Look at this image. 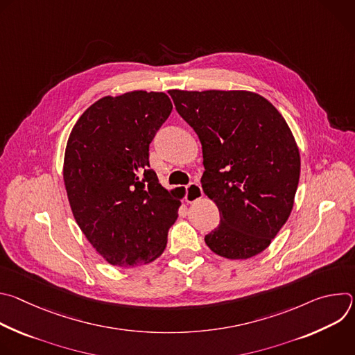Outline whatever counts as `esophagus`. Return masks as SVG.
<instances>
[{
    "instance_id": "1",
    "label": "esophagus",
    "mask_w": 355,
    "mask_h": 355,
    "mask_svg": "<svg viewBox=\"0 0 355 355\" xmlns=\"http://www.w3.org/2000/svg\"><path fill=\"white\" fill-rule=\"evenodd\" d=\"M202 195H204V192H202L200 185H199L198 182H191V184L187 187L185 200L188 202V204H192V202H196L198 199H200Z\"/></svg>"
}]
</instances>
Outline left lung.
Listing matches in <instances>:
<instances>
[{
	"mask_svg": "<svg viewBox=\"0 0 355 355\" xmlns=\"http://www.w3.org/2000/svg\"><path fill=\"white\" fill-rule=\"evenodd\" d=\"M168 94L200 140L202 189L220 214L205 243L229 260L260 254L288 220L299 182V148L288 123L256 92Z\"/></svg>",
	"mask_w": 355,
	"mask_h": 355,
	"instance_id": "obj_1",
	"label": "left lung"
}]
</instances>
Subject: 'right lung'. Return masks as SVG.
Returning a JSON list of instances; mask_svg holds the SVG:
<instances>
[{
  "label": "right lung",
  "mask_w": 355,
  "mask_h": 355,
  "mask_svg": "<svg viewBox=\"0 0 355 355\" xmlns=\"http://www.w3.org/2000/svg\"><path fill=\"white\" fill-rule=\"evenodd\" d=\"M173 104L164 92L104 96L76 122L63 178L77 225L110 264L135 267L163 254L180 199L148 164V144Z\"/></svg>",
  "instance_id": "right-lung-1"
}]
</instances>
